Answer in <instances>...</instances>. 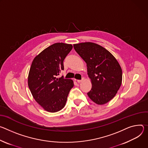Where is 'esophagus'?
Listing matches in <instances>:
<instances>
[{
  "instance_id": "34e87169",
  "label": "esophagus",
  "mask_w": 148,
  "mask_h": 148,
  "mask_svg": "<svg viewBox=\"0 0 148 148\" xmlns=\"http://www.w3.org/2000/svg\"><path fill=\"white\" fill-rule=\"evenodd\" d=\"M84 80V78H82L81 80H77V82L78 83H80V82H82Z\"/></svg>"
}]
</instances>
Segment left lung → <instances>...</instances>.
Returning a JSON list of instances; mask_svg holds the SVG:
<instances>
[{"label": "left lung", "mask_w": 148, "mask_h": 148, "mask_svg": "<svg viewBox=\"0 0 148 148\" xmlns=\"http://www.w3.org/2000/svg\"><path fill=\"white\" fill-rule=\"evenodd\" d=\"M73 47L87 64L92 83L88 95L97 105L108 103L122 84V71L118 62L106 49L94 43L75 44Z\"/></svg>", "instance_id": "left-lung-1"}]
</instances>
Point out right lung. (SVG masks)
I'll list each match as a JSON object with an SVG mask.
<instances>
[{
	"label": "right lung",
	"instance_id": "right-lung-1",
	"mask_svg": "<svg viewBox=\"0 0 148 148\" xmlns=\"http://www.w3.org/2000/svg\"><path fill=\"white\" fill-rule=\"evenodd\" d=\"M72 45L56 43L49 46L32 62L28 76V86L35 101L46 111L62 109L73 87L71 79L57 76L63 71V60Z\"/></svg>",
	"mask_w": 148,
	"mask_h": 148
}]
</instances>
